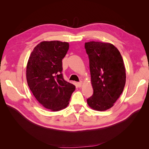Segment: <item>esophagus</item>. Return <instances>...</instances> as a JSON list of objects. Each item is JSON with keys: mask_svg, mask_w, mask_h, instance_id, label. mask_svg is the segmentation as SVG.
I'll list each match as a JSON object with an SVG mask.
<instances>
[{"mask_svg": "<svg viewBox=\"0 0 149 149\" xmlns=\"http://www.w3.org/2000/svg\"><path fill=\"white\" fill-rule=\"evenodd\" d=\"M82 86V81H80L77 83V86L79 88H80Z\"/></svg>", "mask_w": 149, "mask_h": 149, "instance_id": "34e87169", "label": "esophagus"}]
</instances>
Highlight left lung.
Returning a JSON list of instances; mask_svg holds the SVG:
<instances>
[{"instance_id": "8db88e82", "label": "left lung", "mask_w": 149, "mask_h": 149, "mask_svg": "<svg viewBox=\"0 0 149 149\" xmlns=\"http://www.w3.org/2000/svg\"><path fill=\"white\" fill-rule=\"evenodd\" d=\"M84 48L89 59L93 95L88 98L93 109L104 111L111 108L126 84V70L121 55L109 43L89 42Z\"/></svg>"}]
</instances>
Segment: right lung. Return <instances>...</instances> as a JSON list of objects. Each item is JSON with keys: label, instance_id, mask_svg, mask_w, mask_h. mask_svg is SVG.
<instances>
[{"label": "right lung", "instance_id": "obj_1", "mask_svg": "<svg viewBox=\"0 0 149 149\" xmlns=\"http://www.w3.org/2000/svg\"><path fill=\"white\" fill-rule=\"evenodd\" d=\"M68 42H42L34 48L26 66V80L33 95L43 107L53 111L66 107L75 86L65 80L62 59Z\"/></svg>", "mask_w": 149, "mask_h": 149}]
</instances>
